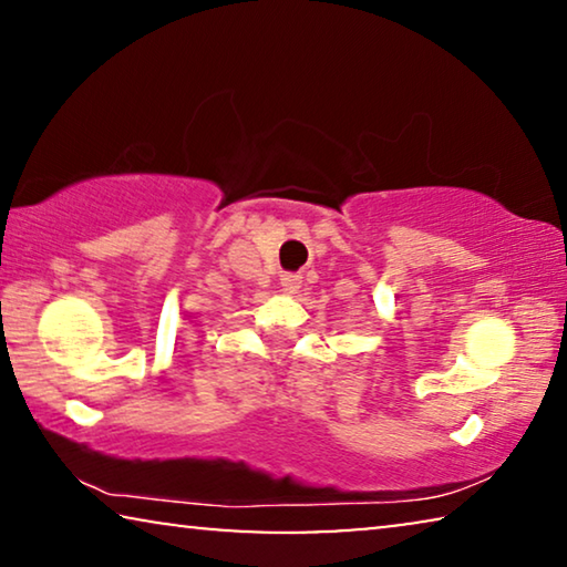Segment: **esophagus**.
Returning <instances> with one entry per match:
<instances>
[{"mask_svg": "<svg viewBox=\"0 0 567 567\" xmlns=\"http://www.w3.org/2000/svg\"><path fill=\"white\" fill-rule=\"evenodd\" d=\"M280 285L285 287L287 292H298L300 285H302V277H300L298 272H285V275L280 277Z\"/></svg>", "mask_w": 567, "mask_h": 567, "instance_id": "1", "label": "esophagus"}]
</instances>
